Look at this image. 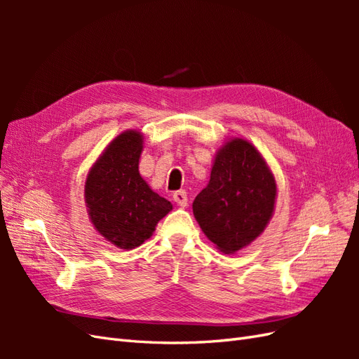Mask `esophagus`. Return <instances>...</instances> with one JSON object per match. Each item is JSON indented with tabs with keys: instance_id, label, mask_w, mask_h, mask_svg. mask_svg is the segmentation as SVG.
I'll return each mask as SVG.
<instances>
[{
	"instance_id": "1",
	"label": "esophagus",
	"mask_w": 359,
	"mask_h": 359,
	"mask_svg": "<svg viewBox=\"0 0 359 359\" xmlns=\"http://www.w3.org/2000/svg\"><path fill=\"white\" fill-rule=\"evenodd\" d=\"M172 198H173V201H175L180 206H187V203H189V199H187V193H186V190H178V191H175L172 194Z\"/></svg>"
}]
</instances>
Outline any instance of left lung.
Listing matches in <instances>:
<instances>
[{
	"mask_svg": "<svg viewBox=\"0 0 359 359\" xmlns=\"http://www.w3.org/2000/svg\"><path fill=\"white\" fill-rule=\"evenodd\" d=\"M276 194V180L262 156L247 140L233 139L217 153L193 214L208 240L231 255L264 232Z\"/></svg>",
	"mask_w": 359,
	"mask_h": 359,
	"instance_id": "left-lung-1",
	"label": "left lung"
}]
</instances>
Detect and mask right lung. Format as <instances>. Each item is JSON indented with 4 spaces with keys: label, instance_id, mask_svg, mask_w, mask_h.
Wrapping results in <instances>:
<instances>
[{
    "label": "right lung",
    "instance_id": "right-lung-1",
    "mask_svg": "<svg viewBox=\"0 0 359 359\" xmlns=\"http://www.w3.org/2000/svg\"><path fill=\"white\" fill-rule=\"evenodd\" d=\"M144 137L130 130L119 135L95 161L85 182L91 222L107 241L135 248L153 235L172 203L148 187L139 173Z\"/></svg>",
    "mask_w": 359,
    "mask_h": 359
}]
</instances>
